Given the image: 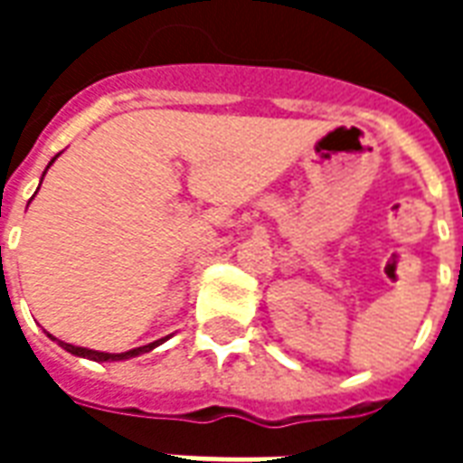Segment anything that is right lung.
<instances>
[{
  "label": "right lung",
  "mask_w": 463,
  "mask_h": 463,
  "mask_svg": "<svg viewBox=\"0 0 463 463\" xmlns=\"http://www.w3.org/2000/svg\"><path fill=\"white\" fill-rule=\"evenodd\" d=\"M56 158H59V156H54V158L49 161V165H52ZM49 165H46V171H49ZM46 171H44V175H46ZM44 175H42V181H44ZM49 337H52V335H49ZM52 340H56V337H52ZM165 340H168V337L151 342V345H143V347L128 349V352H118V354H111V352H99V349H89V347H76V345H69V342H61V340H56V342H59V347L66 349V352H71V354H76V357L94 359V362H121V359H131V357H138V354H146V352H151V349H156Z\"/></svg>",
  "instance_id": "add662e5"
}]
</instances>
